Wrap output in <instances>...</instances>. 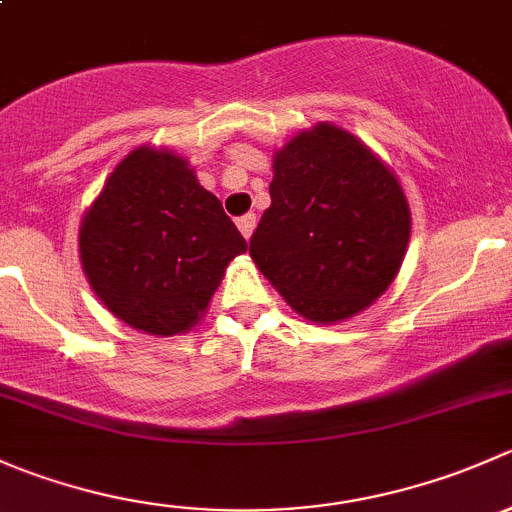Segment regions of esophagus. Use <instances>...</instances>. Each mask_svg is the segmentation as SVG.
<instances>
[{
	"instance_id": "1",
	"label": "esophagus",
	"mask_w": 512,
	"mask_h": 512,
	"mask_svg": "<svg viewBox=\"0 0 512 512\" xmlns=\"http://www.w3.org/2000/svg\"><path fill=\"white\" fill-rule=\"evenodd\" d=\"M255 223H257L255 213H247V215H242V218H237V227H240V232L245 240H250L252 230H255Z\"/></svg>"
}]
</instances>
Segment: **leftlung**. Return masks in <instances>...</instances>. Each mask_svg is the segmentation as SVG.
<instances>
[{
	"label": "left lung",
	"mask_w": 512,
	"mask_h": 512,
	"mask_svg": "<svg viewBox=\"0 0 512 512\" xmlns=\"http://www.w3.org/2000/svg\"><path fill=\"white\" fill-rule=\"evenodd\" d=\"M272 205L250 255L289 307L332 324L369 307L394 282L411 235L399 180L359 138L329 123L277 151Z\"/></svg>",
	"instance_id": "left-lung-1"
}]
</instances>
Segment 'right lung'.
Listing matches in <instances>:
<instances>
[{"instance_id":"obj_1","label":"right lung","mask_w":512,"mask_h":512,"mask_svg":"<svg viewBox=\"0 0 512 512\" xmlns=\"http://www.w3.org/2000/svg\"><path fill=\"white\" fill-rule=\"evenodd\" d=\"M89 285L121 322L188 332L245 237L183 158L143 146L108 175L79 232Z\"/></svg>"}]
</instances>
